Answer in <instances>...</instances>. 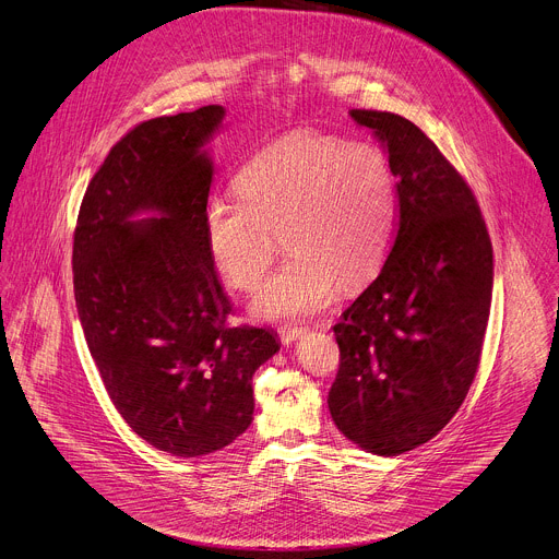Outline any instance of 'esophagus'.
<instances>
[{
  "instance_id": "esophagus-1",
  "label": "esophagus",
  "mask_w": 559,
  "mask_h": 559,
  "mask_svg": "<svg viewBox=\"0 0 559 559\" xmlns=\"http://www.w3.org/2000/svg\"><path fill=\"white\" fill-rule=\"evenodd\" d=\"M306 328H281L278 330V338L283 345H292L294 341H298L302 334H306Z\"/></svg>"
}]
</instances>
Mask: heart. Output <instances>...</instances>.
Listing matches in <instances>:
<instances>
[{
	"label": "heart",
	"mask_w": 559,
	"mask_h": 559,
	"mask_svg": "<svg viewBox=\"0 0 559 559\" xmlns=\"http://www.w3.org/2000/svg\"><path fill=\"white\" fill-rule=\"evenodd\" d=\"M236 198L205 212L207 247L238 289L259 287L285 245L292 259L274 274L253 312L265 321L306 319L343 287L368 283L396 229V180L377 144L317 131L259 151L236 176Z\"/></svg>",
	"instance_id": "b5f03b06"
}]
</instances>
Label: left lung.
Masks as SVG:
<instances>
[{"label": "left lung", "instance_id": "8db88e82", "mask_svg": "<svg viewBox=\"0 0 559 559\" xmlns=\"http://www.w3.org/2000/svg\"><path fill=\"white\" fill-rule=\"evenodd\" d=\"M381 142L396 178V238L379 276L341 314L336 428L396 456L430 441L475 379L492 298V245L477 200L411 120L349 111Z\"/></svg>", "mask_w": 559, "mask_h": 559}]
</instances>
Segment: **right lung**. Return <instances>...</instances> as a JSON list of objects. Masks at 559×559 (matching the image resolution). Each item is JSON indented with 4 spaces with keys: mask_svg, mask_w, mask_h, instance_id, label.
<instances>
[{
    "mask_svg": "<svg viewBox=\"0 0 559 559\" xmlns=\"http://www.w3.org/2000/svg\"><path fill=\"white\" fill-rule=\"evenodd\" d=\"M225 114L210 105L131 129L88 182L73 238L78 314L99 377L131 430L174 456L240 437L251 377L281 349L274 330L225 325L231 306L205 236L207 144Z\"/></svg>",
    "mask_w": 559,
    "mask_h": 559,
    "instance_id": "obj_1",
    "label": "right lung"
}]
</instances>
